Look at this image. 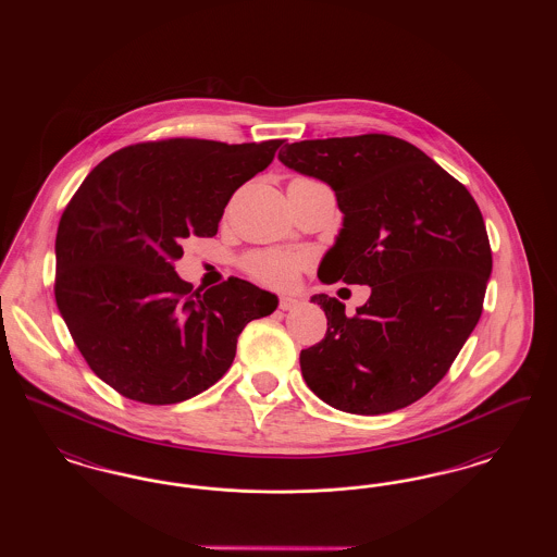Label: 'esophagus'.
Wrapping results in <instances>:
<instances>
[{
	"mask_svg": "<svg viewBox=\"0 0 557 557\" xmlns=\"http://www.w3.org/2000/svg\"><path fill=\"white\" fill-rule=\"evenodd\" d=\"M300 305V300L296 298V296H282L280 298V309L282 311H292V309H296Z\"/></svg>",
	"mask_w": 557,
	"mask_h": 557,
	"instance_id": "obj_1",
	"label": "esophagus"
}]
</instances>
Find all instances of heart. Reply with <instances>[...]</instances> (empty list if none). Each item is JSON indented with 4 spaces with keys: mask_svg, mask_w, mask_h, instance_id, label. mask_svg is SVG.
I'll return each mask as SVG.
<instances>
[{
    "mask_svg": "<svg viewBox=\"0 0 557 557\" xmlns=\"http://www.w3.org/2000/svg\"><path fill=\"white\" fill-rule=\"evenodd\" d=\"M307 259L300 255H288V252H277V250H261V252H252L250 257H246L244 269L259 282H263L267 286L273 288H288L300 269L305 267Z\"/></svg>",
    "mask_w": 557,
    "mask_h": 557,
    "instance_id": "b5f03b06",
    "label": "heart"
}]
</instances>
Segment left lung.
<instances>
[{"mask_svg":"<svg viewBox=\"0 0 557 557\" xmlns=\"http://www.w3.org/2000/svg\"><path fill=\"white\" fill-rule=\"evenodd\" d=\"M277 159L325 182L345 214L319 280L371 288L355 315L338 298H311L327 332L300 350L307 386L346 413L416 403L482 313L493 257L476 200L420 148L384 133L286 144Z\"/></svg>","mask_w":557,"mask_h":557,"instance_id":"8db88e82","label":"left lung"}]
</instances>
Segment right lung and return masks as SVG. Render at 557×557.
Masks as SVG:
<instances>
[{
	"instance_id": "add662e5",
	"label": "right lung",
	"mask_w": 557,
	"mask_h": 557,
	"mask_svg": "<svg viewBox=\"0 0 557 557\" xmlns=\"http://www.w3.org/2000/svg\"><path fill=\"white\" fill-rule=\"evenodd\" d=\"M284 139L223 144L173 137L102 160L60 216L55 305L91 371L119 395L173 405L232 368L242 330L277 296L230 277L191 290L173 261L211 238L230 198Z\"/></svg>"
}]
</instances>
